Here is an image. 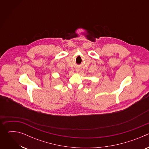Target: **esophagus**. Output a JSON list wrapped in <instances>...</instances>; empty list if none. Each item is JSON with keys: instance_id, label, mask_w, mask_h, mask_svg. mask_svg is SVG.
<instances>
[{"instance_id": "34e87169", "label": "esophagus", "mask_w": 149, "mask_h": 149, "mask_svg": "<svg viewBox=\"0 0 149 149\" xmlns=\"http://www.w3.org/2000/svg\"><path fill=\"white\" fill-rule=\"evenodd\" d=\"M77 71H78V70H77Z\"/></svg>"}]
</instances>
